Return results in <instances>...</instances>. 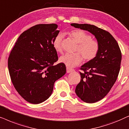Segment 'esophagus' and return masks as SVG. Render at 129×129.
<instances>
[{"label": "esophagus", "instance_id": "34e87169", "mask_svg": "<svg viewBox=\"0 0 129 129\" xmlns=\"http://www.w3.org/2000/svg\"><path fill=\"white\" fill-rule=\"evenodd\" d=\"M74 70H74L73 69H72V68H68V67L66 68V71H67V73H71V72H73Z\"/></svg>", "mask_w": 129, "mask_h": 129}]
</instances>
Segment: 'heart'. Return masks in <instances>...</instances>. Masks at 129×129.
Returning <instances> with one entry per match:
<instances>
[{"label":"heart","mask_w":129,"mask_h":129,"mask_svg":"<svg viewBox=\"0 0 129 129\" xmlns=\"http://www.w3.org/2000/svg\"><path fill=\"white\" fill-rule=\"evenodd\" d=\"M70 36L78 43L76 49V52H78L73 54L67 53L61 56L59 59L60 62L68 68H72L80 64L82 61L83 57L85 61H90L96 57L99 50V44L97 40L91 39L90 35L83 30L76 29L70 31ZM63 38V34L60 33L55 37L53 42V46L57 52H62L61 42Z\"/></svg>","instance_id":"heart-1"}]
</instances>
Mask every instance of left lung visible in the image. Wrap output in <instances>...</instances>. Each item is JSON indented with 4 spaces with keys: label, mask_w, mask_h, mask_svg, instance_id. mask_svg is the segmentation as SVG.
I'll return each mask as SVG.
<instances>
[{
    "label": "left lung",
    "mask_w": 129,
    "mask_h": 129,
    "mask_svg": "<svg viewBox=\"0 0 129 129\" xmlns=\"http://www.w3.org/2000/svg\"><path fill=\"white\" fill-rule=\"evenodd\" d=\"M76 28L87 30L95 36L99 44L96 57L81 66V80L75 89L83 101L93 103L105 98L117 80L121 60L117 42L108 31L94 25L72 23Z\"/></svg>",
    "instance_id": "obj_1"
}]
</instances>
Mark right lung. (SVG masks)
<instances>
[{"label": "right lung", "instance_id": "obj_1", "mask_svg": "<svg viewBox=\"0 0 129 129\" xmlns=\"http://www.w3.org/2000/svg\"><path fill=\"white\" fill-rule=\"evenodd\" d=\"M56 24H39L19 37L9 57L8 69L15 89L26 101L39 104L52 94L54 83L65 75V64L58 60L53 42L58 35Z\"/></svg>", "mask_w": 129, "mask_h": 129}]
</instances>
